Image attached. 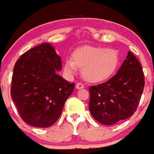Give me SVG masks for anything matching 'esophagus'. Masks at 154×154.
<instances>
[{
  "label": "esophagus",
  "mask_w": 154,
  "mask_h": 154,
  "mask_svg": "<svg viewBox=\"0 0 154 154\" xmlns=\"http://www.w3.org/2000/svg\"><path fill=\"white\" fill-rule=\"evenodd\" d=\"M76 88L77 89H83V88H84V85L81 83H77V85H76Z\"/></svg>",
  "instance_id": "34e87169"
}]
</instances>
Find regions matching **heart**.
I'll return each instance as SVG.
<instances>
[{
    "instance_id": "1",
    "label": "heart",
    "mask_w": 154,
    "mask_h": 154,
    "mask_svg": "<svg viewBox=\"0 0 154 154\" xmlns=\"http://www.w3.org/2000/svg\"><path fill=\"white\" fill-rule=\"evenodd\" d=\"M119 54L110 48L84 46L74 51L73 60L67 59L64 63V71L69 75L75 74L77 67L83 68L85 80L99 82L106 80L117 70Z\"/></svg>"
}]
</instances>
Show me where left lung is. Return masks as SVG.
<instances>
[{
	"mask_svg": "<svg viewBox=\"0 0 154 154\" xmlns=\"http://www.w3.org/2000/svg\"><path fill=\"white\" fill-rule=\"evenodd\" d=\"M144 84L142 66L129 51L117 74L89 88L91 115L104 125H113L131 117L139 105Z\"/></svg>",
	"mask_w": 154,
	"mask_h": 154,
	"instance_id": "1",
	"label": "left lung"
}]
</instances>
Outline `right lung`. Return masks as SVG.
Returning <instances> with one entry per match:
<instances>
[{"instance_id":"add662e5","label":"right lung","mask_w":154,"mask_h":154,"mask_svg":"<svg viewBox=\"0 0 154 154\" xmlns=\"http://www.w3.org/2000/svg\"><path fill=\"white\" fill-rule=\"evenodd\" d=\"M62 68L54 48L44 43L17 60L11 95L22 120L36 127H48L59 119L75 84L57 74Z\"/></svg>"}]
</instances>
